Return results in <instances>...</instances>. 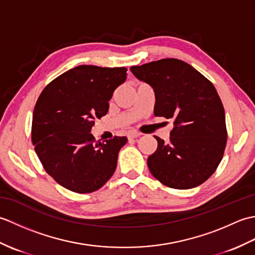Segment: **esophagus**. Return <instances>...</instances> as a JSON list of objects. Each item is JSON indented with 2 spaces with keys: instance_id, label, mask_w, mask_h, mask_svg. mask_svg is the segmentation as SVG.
Wrapping results in <instances>:
<instances>
[{
  "instance_id": "esophagus-1",
  "label": "esophagus",
  "mask_w": 255,
  "mask_h": 255,
  "mask_svg": "<svg viewBox=\"0 0 255 255\" xmlns=\"http://www.w3.org/2000/svg\"><path fill=\"white\" fill-rule=\"evenodd\" d=\"M141 136V133H139L137 131H130L128 133V139H137Z\"/></svg>"
}]
</instances>
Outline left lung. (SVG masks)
<instances>
[{
  "mask_svg": "<svg viewBox=\"0 0 255 255\" xmlns=\"http://www.w3.org/2000/svg\"><path fill=\"white\" fill-rule=\"evenodd\" d=\"M130 71L154 91V116L172 119L170 140L159 137L148 158L156 180L177 189L196 187L217 169L227 143L224 105L215 86L191 64L167 58Z\"/></svg>",
  "mask_w": 255,
  "mask_h": 255,
  "instance_id": "obj_1",
  "label": "left lung"
}]
</instances>
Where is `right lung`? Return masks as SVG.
Here are the masks:
<instances>
[{"label": "right lung", "instance_id": "add662e5", "mask_svg": "<svg viewBox=\"0 0 255 255\" xmlns=\"http://www.w3.org/2000/svg\"><path fill=\"white\" fill-rule=\"evenodd\" d=\"M126 68L79 66L59 75L38 97L31 141L46 172L61 186L85 194L101 188L116 170L126 137L95 141L96 119L105 116Z\"/></svg>", "mask_w": 255, "mask_h": 255}]
</instances>
